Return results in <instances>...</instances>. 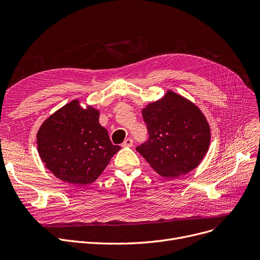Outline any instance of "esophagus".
Returning a JSON list of instances; mask_svg holds the SVG:
<instances>
[{"label":"esophagus","mask_w":260,"mask_h":260,"mask_svg":"<svg viewBox=\"0 0 260 260\" xmlns=\"http://www.w3.org/2000/svg\"><path fill=\"white\" fill-rule=\"evenodd\" d=\"M122 146H123V147H129V146H133V139H132V138H127V139H125L124 141H123Z\"/></svg>","instance_id":"obj_1"}]
</instances>
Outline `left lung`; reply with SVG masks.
Wrapping results in <instances>:
<instances>
[{
	"mask_svg": "<svg viewBox=\"0 0 260 260\" xmlns=\"http://www.w3.org/2000/svg\"><path fill=\"white\" fill-rule=\"evenodd\" d=\"M142 117L148 139L136 147L159 175L175 178L195 169L208 152V121L192 102L169 91L149 103Z\"/></svg>",
	"mask_w": 260,
	"mask_h": 260,
	"instance_id": "left-lung-1",
	"label": "left lung"
}]
</instances>
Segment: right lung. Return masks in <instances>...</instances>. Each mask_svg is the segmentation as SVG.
<instances>
[{
    "mask_svg": "<svg viewBox=\"0 0 260 260\" xmlns=\"http://www.w3.org/2000/svg\"><path fill=\"white\" fill-rule=\"evenodd\" d=\"M37 144L45 167L62 181L77 185L93 182L121 148L99 124V112L83 109L77 100L44 121Z\"/></svg>",
    "mask_w": 260,
    "mask_h": 260,
    "instance_id": "1",
    "label": "right lung"
}]
</instances>
